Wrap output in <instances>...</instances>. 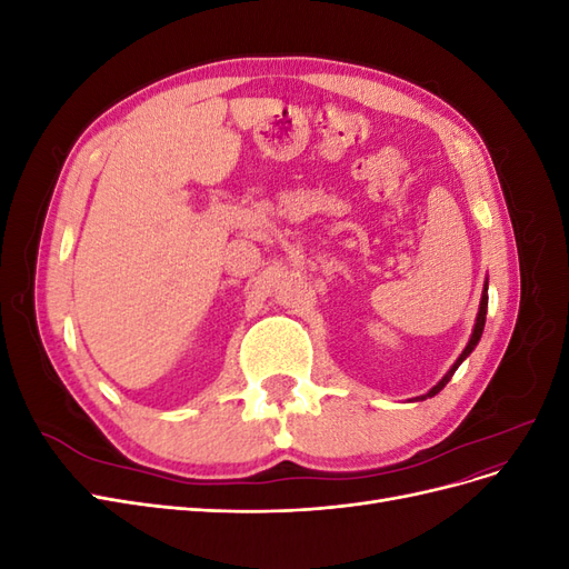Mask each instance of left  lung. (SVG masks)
Returning a JSON list of instances; mask_svg holds the SVG:
<instances>
[{"instance_id":"left-lung-1","label":"left lung","mask_w":569,"mask_h":569,"mask_svg":"<svg viewBox=\"0 0 569 569\" xmlns=\"http://www.w3.org/2000/svg\"><path fill=\"white\" fill-rule=\"evenodd\" d=\"M487 308H489V280L485 282V291H481V301H479V311H477V320H475V327H472V335H470V341H468V347L462 349V353L456 358V363L451 366V370L446 372L441 380L429 389L427 393H422V396H418L420 401H425V399H432V396H437L446 385L451 382V377H453V372L460 368V363L465 358H468L472 351H475V347L479 343V339H481V332H485V322H487Z\"/></svg>"}]
</instances>
